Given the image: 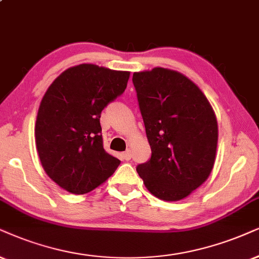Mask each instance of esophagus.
<instances>
[{"instance_id": "1", "label": "esophagus", "mask_w": 259, "mask_h": 259, "mask_svg": "<svg viewBox=\"0 0 259 259\" xmlns=\"http://www.w3.org/2000/svg\"><path fill=\"white\" fill-rule=\"evenodd\" d=\"M123 158H124V160H130V159H132V152H130V150L127 149L126 152L123 153Z\"/></svg>"}]
</instances>
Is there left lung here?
<instances>
[{"instance_id": "left-lung-1", "label": "left lung", "mask_w": 259, "mask_h": 259, "mask_svg": "<svg viewBox=\"0 0 259 259\" xmlns=\"http://www.w3.org/2000/svg\"><path fill=\"white\" fill-rule=\"evenodd\" d=\"M133 83L152 156L136 167L150 194L181 201L208 179L215 162L218 122L190 78L154 68L134 73Z\"/></svg>"}]
</instances>
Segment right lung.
<instances>
[{"label": "right lung", "instance_id": "obj_1", "mask_svg": "<svg viewBox=\"0 0 259 259\" xmlns=\"http://www.w3.org/2000/svg\"><path fill=\"white\" fill-rule=\"evenodd\" d=\"M129 71L78 64L63 71L42 97L35 147L47 175L75 195L98 188L120 161L103 146L100 114L125 91Z\"/></svg>", "mask_w": 259, "mask_h": 259}]
</instances>
